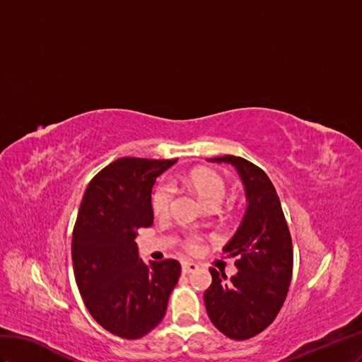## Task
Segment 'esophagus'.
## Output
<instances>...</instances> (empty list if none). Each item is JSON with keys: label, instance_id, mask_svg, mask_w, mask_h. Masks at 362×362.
Masks as SVG:
<instances>
[{"label": "esophagus", "instance_id": "obj_1", "mask_svg": "<svg viewBox=\"0 0 362 362\" xmlns=\"http://www.w3.org/2000/svg\"><path fill=\"white\" fill-rule=\"evenodd\" d=\"M199 268V265L197 264H194V262H189V261H185V262H182V272L185 273V274H188V273H192V272H195Z\"/></svg>", "mask_w": 362, "mask_h": 362}]
</instances>
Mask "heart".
<instances>
[{"label": "heart", "mask_w": 362, "mask_h": 362, "mask_svg": "<svg viewBox=\"0 0 362 362\" xmlns=\"http://www.w3.org/2000/svg\"><path fill=\"white\" fill-rule=\"evenodd\" d=\"M183 182L188 185V187L199 195V199L208 206L211 203H221L226 194V185L224 180L220 177L218 174L206 170V168H199L191 171L188 175H185ZM174 199V188L170 183H163L153 194V211L159 216H165L170 214L171 204ZM197 238L192 236V238L188 241V249L195 250L197 249Z\"/></svg>", "instance_id": "heart-1"}]
</instances>
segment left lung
I'll use <instances>...</instances> for the list:
<instances>
[{
  "instance_id": "obj_1",
  "label": "left lung",
  "mask_w": 362,
  "mask_h": 362,
  "mask_svg": "<svg viewBox=\"0 0 362 362\" xmlns=\"http://www.w3.org/2000/svg\"><path fill=\"white\" fill-rule=\"evenodd\" d=\"M232 165L244 185L247 208L223 252L238 256L235 276L209 268L212 284L204 291L214 326L232 339H247L270 326L285 302L293 276V243L281 200L268 175L252 162L227 156L208 159Z\"/></svg>"
}]
</instances>
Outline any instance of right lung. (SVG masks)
<instances>
[{"instance_id": "1", "label": "right lung", "mask_w": 362, "mask_h": 362, "mask_svg": "<svg viewBox=\"0 0 362 362\" xmlns=\"http://www.w3.org/2000/svg\"><path fill=\"white\" fill-rule=\"evenodd\" d=\"M175 162L118 159L92 179L80 203L71 243L76 282L95 322L121 338L156 327L179 281L177 261L146 264L135 241L153 224L154 182Z\"/></svg>"}]
</instances>
